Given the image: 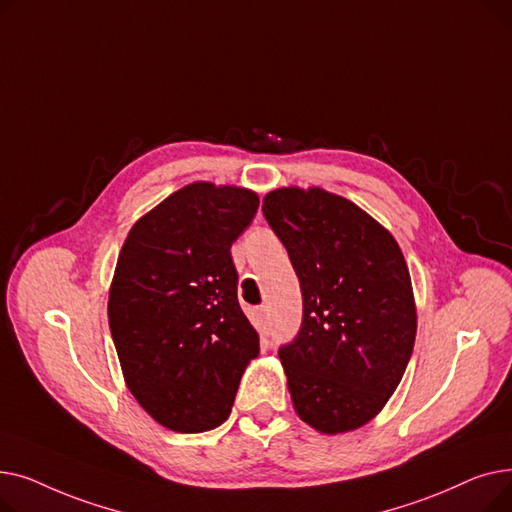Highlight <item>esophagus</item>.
Listing matches in <instances>:
<instances>
[{
    "label": "esophagus",
    "mask_w": 512,
    "mask_h": 512,
    "mask_svg": "<svg viewBox=\"0 0 512 512\" xmlns=\"http://www.w3.org/2000/svg\"><path fill=\"white\" fill-rule=\"evenodd\" d=\"M267 319H270V313H267V307L257 309V324L265 330L267 328Z\"/></svg>",
    "instance_id": "34e87169"
}]
</instances>
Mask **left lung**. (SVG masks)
<instances>
[{"label": "left lung", "instance_id": "1", "mask_svg": "<svg viewBox=\"0 0 512 512\" xmlns=\"http://www.w3.org/2000/svg\"><path fill=\"white\" fill-rule=\"evenodd\" d=\"M263 215L303 292L301 330L278 353L294 411L321 434L351 432L384 409L413 353L407 261L382 224L324 188H276Z\"/></svg>", "mask_w": 512, "mask_h": 512}]
</instances>
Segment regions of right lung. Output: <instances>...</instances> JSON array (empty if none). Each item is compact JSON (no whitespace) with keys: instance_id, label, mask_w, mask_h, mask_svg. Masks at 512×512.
<instances>
[{"instance_id":"right-lung-1","label":"right lung","mask_w":512,"mask_h":512,"mask_svg":"<svg viewBox=\"0 0 512 512\" xmlns=\"http://www.w3.org/2000/svg\"><path fill=\"white\" fill-rule=\"evenodd\" d=\"M257 207L249 188L188 184L130 228L118 255L107 317L124 380L172 432L222 425L259 355L230 255Z\"/></svg>"}]
</instances>
